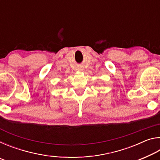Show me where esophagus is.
<instances>
[{
    "label": "esophagus",
    "mask_w": 160,
    "mask_h": 160,
    "mask_svg": "<svg viewBox=\"0 0 160 160\" xmlns=\"http://www.w3.org/2000/svg\"><path fill=\"white\" fill-rule=\"evenodd\" d=\"M76 70H77V71L81 72V71H82V70H83V68H82V67H78L77 68H76Z\"/></svg>",
    "instance_id": "34e87169"
}]
</instances>
